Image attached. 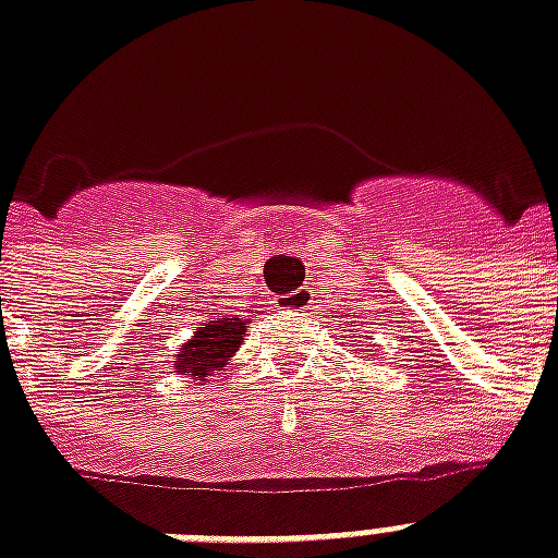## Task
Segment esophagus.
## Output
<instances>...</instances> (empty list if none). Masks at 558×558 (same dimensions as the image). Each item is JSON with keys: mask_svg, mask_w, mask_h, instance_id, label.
Instances as JSON below:
<instances>
[{"mask_svg": "<svg viewBox=\"0 0 558 558\" xmlns=\"http://www.w3.org/2000/svg\"><path fill=\"white\" fill-rule=\"evenodd\" d=\"M310 303H312V292H310V289H298V292L283 294V298H280V306H283V310H287V312L310 310Z\"/></svg>", "mask_w": 558, "mask_h": 558, "instance_id": "esophagus-1", "label": "esophagus"}]
</instances>
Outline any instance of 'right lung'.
I'll use <instances>...</instances> for the list:
<instances>
[{"instance_id": "1", "label": "right lung", "mask_w": 558, "mask_h": 558, "mask_svg": "<svg viewBox=\"0 0 558 558\" xmlns=\"http://www.w3.org/2000/svg\"><path fill=\"white\" fill-rule=\"evenodd\" d=\"M248 320L229 318V315H215L211 320L197 326L192 341H185L174 357V373L189 375L194 381H208V375L226 366L243 343Z\"/></svg>"}]
</instances>
